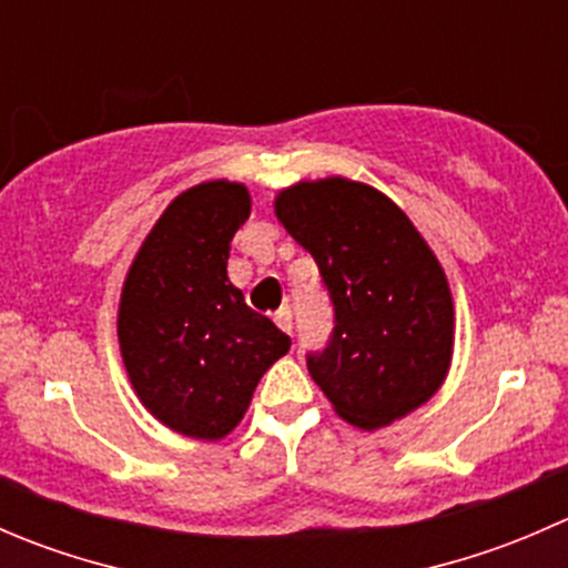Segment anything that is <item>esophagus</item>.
I'll use <instances>...</instances> for the list:
<instances>
[{"mask_svg": "<svg viewBox=\"0 0 568 568\" xmlns=\"http://www.w3.org/2000/svg\"><path fill=\"white\" fill-rule=\"evenodd\" d=\"M274 321H277L280 329L288 332V335H291V329H294V313H291V307H288V305L280 307V311L274 313Z\"/></svg>", "mask_w": 568, "mask_h": 568, "instance_id": "obj_1", "label": "esophagus"}]
</instances>
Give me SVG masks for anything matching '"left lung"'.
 <instances>
[{
	"instance_id": "1",
	"label": "left lung",
	"mask_w": 568,
	"mask_h": 568,
	"mask_svg": "<svg viewBox=\"0 0 568 568\" xmlns=\"http://www.w3.org/2000/svg\"><path fill=\"white\" fill-rule=\"evenodd\" d=\"M274 214L329 291L335 329L307 371L337 415L374 432L426 404L454 357V300L409 216L341 175L283 189Z\"/></svg>"
}]
</instances>
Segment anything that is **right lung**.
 <instances>
[{
    "instance_id": "obj_1",
    "label": "right lung",
    "mask_w": 568,
    "mask_h": 568,
    "mask_svg": "<svg viewBox=\"0 0 568 568\" xmlns=\"http://www.w3.org/2000/svg\"><path fill=\"white\" fill-rule=\"evenodd\" d=\"M247 216L244 183H197L164 209L125 274L118 341L131 387L183 437L231 434L261 376L291 348L227 280L231 242Z\"/></svg>"
}]
</instances>
